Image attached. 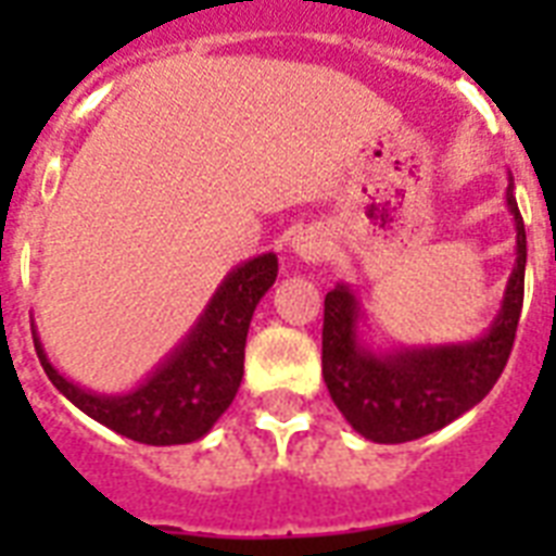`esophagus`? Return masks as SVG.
Masks as SVG:
<instances>
[{
    "label": "esophagus",
    "mask_w": 556,
    "mask_h": 556,
    "mask_svg": "<svg viewBox=\"0 0 556 556\" xmlns=\"http://www.w3.org/2000/svg\"><path fill=\"white\" fill-rule=\"evenodd\" d=\"M294 253L303 262H320L326 260V253H329V242H326V236L317 233V230H303V233L296 236L294 242H291Z\"/></svg>",
    "instance_id": "obj_1"
}]
</instances>
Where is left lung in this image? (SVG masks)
<instances>
[{
  "instance_id": "1",
  "label": "left lung",
  "mask_w": 556,
  "mask_h": 556,
  "mask_svg": "<svg viewBox=\"0 0 556 556\" xmlns=\"http://www.w3.org/2000/svg\"><path fill=\"white\" fill-rule=\"evenodd\" d=\"M517 225V265L502 308L482 338L439 346H401L371 352L361 343V303L349 286L326 294L323 314V380L352 430L378 444H404L447 427L473 409L508 364L526 294V225L514 185L505 192Z\"/></svg>"
}]
</instances>
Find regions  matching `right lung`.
I'll list each match as a JSON object with an SVG mask.
<instances>
[{
    "label": "right lung",
    "mask_w": 556,
    "mask_h": 556,
    "mask_svg": "<svg viewBox=\"0 0 556 556\" xmlns=\"http://www.w3.org/2000/svg\"><path fill=\"white\" fill-rule=\"evenodd\" d=\"M277 270V253H262L230 270L190 334L129 392L100 395L77 387L51 366L39 338H34L39 364L77 409L109 430L152 447L190 444L207 435L236 397L251 317L274 286Z\"/></svg>",
    "instance_id": "obj_1"
}]
</instances>
